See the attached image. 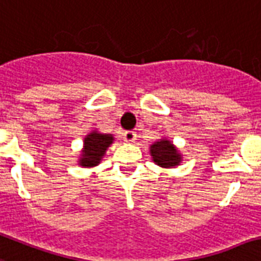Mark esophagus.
Here are the masks:
<instances>
[{
	"mask_svg": "<svg viewBox=\"0 0 261 261\" xmlns=\"http://www.w3.org/2000/svg\"><path fill=\"white\" fill-rule=\"evenodd\" d=\"M136 137H137L136 132H133V130H126V132H124V135H122V139H124V141L128 144L135 143Z\"/></svg>",
	"mask_w": 261,
	"mask_h": 261,
	"instance_id": "34e87169",
	"label": "esophagus"
}]
</instances>
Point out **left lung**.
Wrapping results in <instances>:
<instances>
[{
    "label": "left lung",
    "instance_id": "1",
    "mask_svg": "<svg viewBox=\"0 0 261 261\" xmlns=\"http://www.w3.org/2000/svg\"><path fill=\"white\" fill-rule=\"evenodd\" d=\"M149 153L153 163L162 168H175L182 163V153L175 147L172 141L167 137H162L149 145Z\"/></svg>",
    "mask_w": 261,
    "mask_h": 261
}]
</instances>
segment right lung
Here are the masks:
<instances>
[{"label": "right lung", "mask_w": 261, "mask_h": 261, "mask_svg": "<svg viewBox=\"0 0 261 261\" xmlns=\"http://www.w3.org/2000/svg\"><path fill=\"white\" fill-rule=\"evenodd\" d=\"M114 137L110 133H101L91 130L83 140V148L81 149L78 164L85 168H91L101 163L102 158L106 155L108 148L113 144Z\"/></svg>", "instance_id": "right-lung-1"}]
</instances>
